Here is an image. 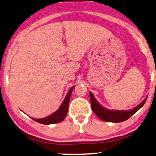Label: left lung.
I'll return each instance as SVG.
<instances>
[{
	"label": "left lung",
	"mask_w": 156,
	"mask_h": 156,
	"mask_svg": "<svg viewBox=\"0 0 156 156\" xmlns=\"http://www.w3.org/2000/svg\"><path fill=\"white\" fill-rule=\"evenodd\" d=\"M90 99L91 108L93 112L96 115V116L101 120H104L106 122H120L128 120L131 118L133 115H134L140 108L143 107L145 103L147 98H145L143 101L138 105L134 109L131 110H109L107 109L106 108L102 107L98 103V101L94 98L92 93H90Z\"/></svg>",
	"instance_id": "obj_1"
}]
</instances>
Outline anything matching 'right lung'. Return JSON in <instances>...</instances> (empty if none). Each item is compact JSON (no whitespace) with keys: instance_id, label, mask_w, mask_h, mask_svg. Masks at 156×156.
Here are the masks:
<instances>
[{"instance_id":"add662e5","label":"right lung","mask_w":156,"mask_h":156,"mask_svg":"<svg viewBox=\"0 0 156 156\" xmlns=\"http://www.w3.org/2000/svg\"><path fill=\"white\" fill-rule=\"evenodd\" d=\"M74 87V86L70 89V90H69V93H67L65 99L63 100V103H62L61 105H60V107H59V109H58L55 112H54L53 114L50 115L49 116L47 117V118H42V119L32 118L33 120L38 122H40V123L41 124H44V125L58 123V122H61L62 120H64V118H66V116L67 115L69 101H70V98H71V94Z\"/></svg>"}]
</instances>
